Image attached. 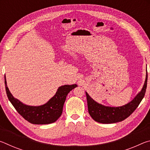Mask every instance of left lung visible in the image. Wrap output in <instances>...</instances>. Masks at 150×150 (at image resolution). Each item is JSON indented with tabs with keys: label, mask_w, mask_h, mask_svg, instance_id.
<instances>
[{
	"label": "left lung",
	"mask_w": 150,
	"mask_h": 150,
	"mask_svg": "<svg viewBox=\"0 0 150 150\" xmlns=\"http://www.w3.org/2000/svg\"><path fill=\"white\" fill-rule=\"evenodd\" d=\"M148 81V73L146 71V77L143 87L140 92L133 98V100L126 105L118 107L105 106L94 100L88 94L86 93L87 100L88 111L94 120L103 124H112L121 122L130 116L138 107L146 93Z\"/></svg>",
	"instance_id": "8db88e82"
}]
</instances>
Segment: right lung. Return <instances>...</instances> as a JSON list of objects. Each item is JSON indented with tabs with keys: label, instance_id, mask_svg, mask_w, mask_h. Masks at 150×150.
<instances>
[{
	"label": "right lung",
	"instance_id": "1",
	"mask_svg": "<svg viewBox=\"0 0 150 150\" xmlns=\"http://www.w3.org/2000/svg\"><path fill=\"white\" fill-rule=\"evenodd\" d=\"M4 84L10 102L25 120L34 124H48L55 122L62 115L63 105L68 93L77 87L76 84L61 86L57 88L55 95L44 105L30 106L22 103L12 96L7 87L6 76H4Z\"/></svg>",
	"mask_w": 150,
	"mask_h": 150
}]
</instances>
